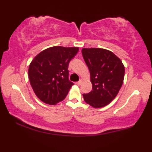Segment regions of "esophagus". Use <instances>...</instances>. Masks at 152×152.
<instances>
[{"label": "esophagus", "instance_id": "esophagus-1", "mask_svg": "<svg viewBox=\"0 0 152 152\" xmlns=\"http://www.w3.org/2000/svg\"><path fill=\"white\" fill-rule=\"evenodd\" d=\"M82 83V79H80L78 82H77V83H76V84H78V85H81Z\"/></svg>", "mask_w": 152, "mask_h": 152}]
</instances>
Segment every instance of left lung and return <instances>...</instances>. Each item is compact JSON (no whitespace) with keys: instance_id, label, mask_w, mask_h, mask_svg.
<instances>
[{"instance_id":"left-lung-1","label":"left lung","mask_w":152,"mask_h":152,"mask_svg":"<svg viewBox=\"0 0 152 152\" xmlns=\"http://www.w3.org/2000/svg\"><path fill=\"white\" fill-rule=\"evenodd\" d=\"M82 56L91 74L92 91L83 94L84 101L94 108L107 106L122 86L125 67L112 51L102 48H82Z\"/></svg>"}]
</instances>
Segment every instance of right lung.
I'll use <instances>...</instances> for the list:
<instances>
[{
    "mask_svg": "<svg viewBox=\"0 0 152 152\" xmlns=\"http://www.w3.org/2000/svg\"><path fill=\"white\" fill-rule=\"evenodd\" d=\"M78 50L77 47H51L31 62L28 70L31 86L42 102L54 105L65 99L74 85L68 79V64Z\"/></svg>",
    "mask_w": 152,
    "mask_h": 152,
    "instance_id": "add662e5",
    "label": "right lung"
}]
</instances>
